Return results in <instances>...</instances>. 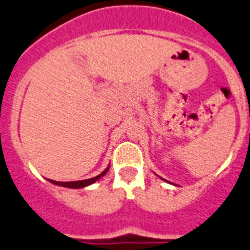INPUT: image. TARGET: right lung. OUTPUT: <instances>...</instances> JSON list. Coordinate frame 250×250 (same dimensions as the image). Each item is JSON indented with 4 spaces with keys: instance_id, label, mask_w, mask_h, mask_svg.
I'll return each mask as SVG.
<instances>
[{
    "instance_id": "add662e5",
    "label": "right lung",
    "mask_w": 250,
    "mask_h": 250,
    "mask_svg": "<svg viewBox=\"0 0 250 250\" xmlns=\"http://www.w3.org/2000/svg\"><path fill=\"white\" fill-rule=\"evenodd\" d=\"M108 170L104 169V172H102L101 174H99L97 177H93V178H89V180H84V181H72V182H58V181H53V180H49L52 183H54V185H58V186H63V187H70V188H81V187H86L88 186V185H91V183L96 182L97 180H100L102 176H104L106 174V172Z\"/></svg>"
}]
</instances>
